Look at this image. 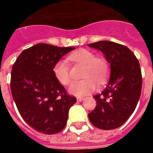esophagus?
Returning <instances> with one entry per match:
<instances>
[{
    "label": "esophagus",
    "mask_w": 153,
    "mask_h": 153,
    "mask_svg": "<svg viewBox=\"0 0 153 153\" xmlns=\"http://www.w3.org/2000/svg\"><path fill=\"white\" fill-rule=\"evenodd\" d=\"M83 99L84 98H82V97H78V98H77V101H79V102H82Z\"/></svg>",
    "instance_id": "obj_1"
}]
</instances>
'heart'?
Wrapping results in <instances>:
<instances>
[{"instance_id":"b5f03b06","label":"heart","mask_w":153,"mask_h":153,"mask_svg":"<svg viewBox=\"0 0 153 153\" xmlns=\"http://www.w3.org/2000/svg\"><path fill=\"white\" fill-rule=\"evenodd\" d=\"M71 62L82 65L80 81L74 82L69 88L70 93L76 96H84L95 91L98 83H102L109 74V65L105 59L95 57L93 52L87 49L81 48L72 52L68 56ZM52 73L60 84L67 86L71 78L69 67L65 60H58L52 67Z\"/></svg>"}]
</instances>
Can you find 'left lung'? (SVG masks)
<instances>
[{"mask_svg": "<svg viewBox=\"0 0 153 153\" xmlns=\"http://www.w3.org/2000/svg\"><path fill=\"white\" fill-rule=\"evenodd\" d=\"M88 46L100 50L110 64L108 84L102 93L94 96L96 107L88 114L89 120L101 129L118 128L132 115L140 98V63L130 49L120 44L103 40Z\"/></svg>", "mask_w": 153, "mask_h": 153, "instance_id": "8db88e82", "label": "left lung"}]
</instances>
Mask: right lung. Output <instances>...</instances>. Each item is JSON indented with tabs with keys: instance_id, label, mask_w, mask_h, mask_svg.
Instances as JSON below:
<instances>
[{
	"instance_id": "1",
	"label": "right lung",
	"mask_w": 153,
	"mask_h": 153,
	"mask_svg": "<svg viewBox=\"0 0 153 153\" xmlns=\"http://www.w3.org/2000/svg\"><path fill=\"white\" fill-rule=\"evenodd\" d=\"M75 49L38 44L25 49L13 65L11 92L18 111L32 128L45 134L62 131L76 98L55 79L52 67Z\"/></svg>"
}]
</instances>
